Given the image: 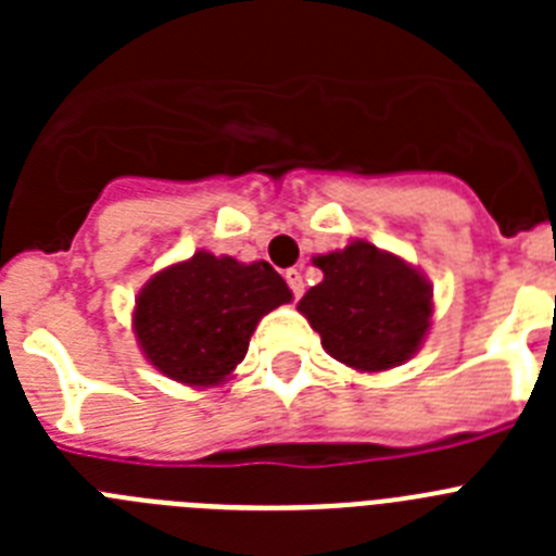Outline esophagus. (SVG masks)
<instances>
[{
    "label": "esophagus",
    "instance_id": "1",
    "mask_svg": "<svg viewBox=\"0 0 556 556\" xmlns=\"http://www.w3.org/2000/svg\"><path fill=\"white\" fill-rule=\"evenodd\" d=\"M283 278H287V283H289V289H292V294H294V301H298V298H303V275H301V269H287V273H283Z\"/></svg>",
    "mask_w": 556,
    "mask_h": 556
}]
</instances>
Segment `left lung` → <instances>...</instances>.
<instances>
[{"label":"left lung","instance_id":"1","mask_svg":"<svg viewBox=\"0 0 556 556\" xmlns=\"http://www.w3.org/2000/svg\"><path fill=\"white\" fill-rule=\"evenodd\" d=\"M323 281L303 294L301 314L337 362L381 372L420 348L431 320V287L424 275L370 242L317 255Z\"/></svg>","mask_w":556,"mask_h":556}]
</instances>
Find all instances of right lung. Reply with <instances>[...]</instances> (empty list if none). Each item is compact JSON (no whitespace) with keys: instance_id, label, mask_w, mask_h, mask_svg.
Returning <instances> with one entry per match:
<instances>
[{"instance_id":"1","label":"right lung","mask_w":556,"mask_h":556,"mask_svg":"<svg viewBox=\"0 0 556 556\" xmlns=\"http://www.w3.org/2000/svg\"><path fill=\"white\" fill-rule=\"evenodd\" d=\"M289 301L287 281L267 262L242 264L200 250L147 281L132 331L164 376L214 387L242 362L264 314Z\"/></svg>"}]
</instances>
